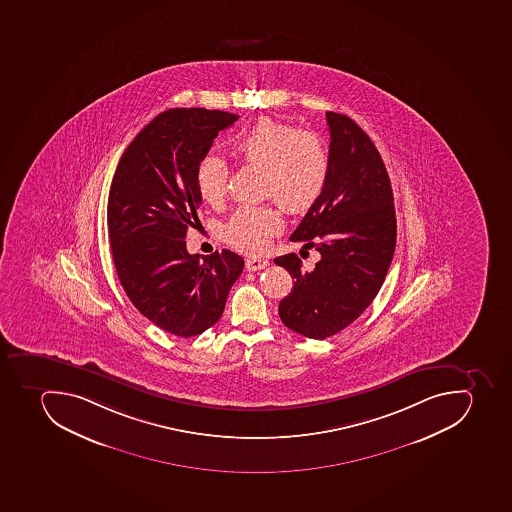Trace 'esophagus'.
<instances>
[{
  "label": "esophagus",
  "mask_w": 512,
  "mask_h": 512,
  "mask_svg": "<svg viewBox=\"0 0 512 512\" xmlns=\"http://www.w3.org/2000/svg\"><path fill=\"white\" fill-rule=\"evenodd\" d=\"M269 266V261L264 258L246 259V271H261L264 267Z\"/></svg>",
  "instance_id": "34e87169"
}]
</instances>
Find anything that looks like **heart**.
<instances>
[{"label":"heart","instance_id":"obj_1","mask_svg":"<svg viewBox=\"0 0 512 512\" xmlns=\"http://www.w3.org/2000/svg\"><path fill=\"white\" fill-rule=\"evenodd\" d=\"M246 165L261 167L264 196H272L292 214L310 211L326 188L329 151L321 136L293 128L264 116L232 141ZM228 165L219 155H207L196 172L199 196L212 206L225 198ZM284 227L280 212L272 206L241 207L225 225V240L248 254H259L271 245Z\"/></svg>","mask_w":512,"mask_h":512}]
</instances>
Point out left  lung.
<instances>
[{"label":"left lung","instance_id":"8db88e82","mask_svg":"<svg viewBox=\"0 0 512 512\" xmlns=\"http://www.w3.org/2000/svg\"><path fill=\"white\" fill-rule=\"evenodd\" d=\"M331 133L326 188L290 240L316 248L311 271L290 253L275 264L293 277L280 301L282 323L323 340L352 324L371 305L396 250L397 222L391 180L370 136L340 113L327 112Z\"/></svg>","mask_w":512,"mask_h":512}]
</instances>
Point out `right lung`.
Returning a JSON list of instances; mask_svg holds the SVG:
<instances>
[{
    "label": "right lung",
    "instance_id": "obj_1",
    "mask_svg": "<svg viewBox=\"0 0 512 512\" xmlns=\"http://www.w3.org/2000/svg\"><path fill=\"white\" fill-rule=\"evenodd\" d=\"M238 115L172 108L155 116L121 155L108 194V237L121 287L160 329L193 337L214 326L245 261L186 250L202 198L196 172L220 131Z\"/></svg>",
    "mask_w": 512,
    "mask_h": 512
}]
</instances>
